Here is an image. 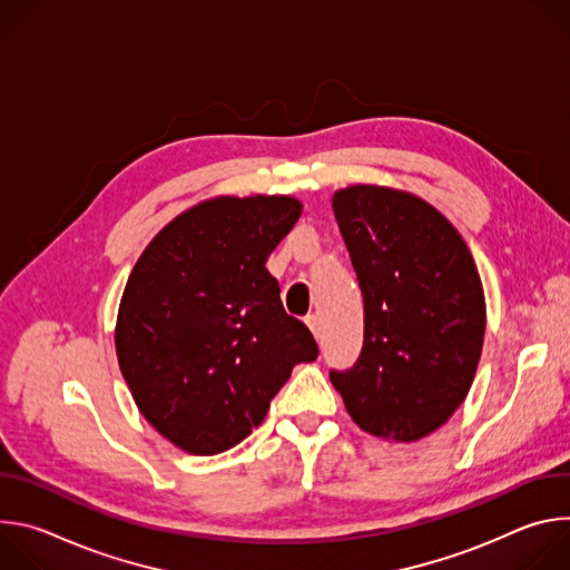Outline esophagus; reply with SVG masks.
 Returning <instances> with one entry per match:
<instances>
[{
	"label": "esophagus",
	"instance_id": "esophagus-1",
	"mask_svg": "<svg viewBox=\"0 0 570 570\" xmlns=\"http://www.w3.org/2000/svg\"><path fill=\"white\" fill-rule=\"evenodd\" d=\"M306 327L311 330L313 338L317 341L320 338V317L317 315H306Z\"/></svg>",
	"mask_w": 570,
	"mask_h": 570
}]
</instances>
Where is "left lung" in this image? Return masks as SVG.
<instances>
[{
    "mask_svg": "<svg viewBox=\"0 0 570 570\" xmlns=\"http://www.w3.org/2000/svg\"><path fill=\"white\" fill-rule=\"evenodd\" d=\"M332 207L365 304L361 356L332 383L365 433L417 442L449 422L478 370L487 306L475 262L415 194L350 185Z\"/></svg>",
    "mask_w": 570,
    "mask_h": 570,
    "instance_id": "8db88e82",
    "label": "left lung"
}]
</instances>
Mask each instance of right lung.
Instances as JSON below:
<instances>
[{
  "instance_id": "obj_1",
  "label": "right lung",
  "mask_w": 570,
  "mask_h": 570,
  "mask_svg": "<svg viewBox=\"0 0 570 570\" xmlns=\"http://www.w3.org/2000/svg\"><path fill=\"white\" fill-rule=\"evenodd\" d=\"M293 196H216L161 227L117 313L119 370L146 422L214 455L257 429L297 363L317 358L266 262L293 229Z\"/></svg>"
}]
</instances>
